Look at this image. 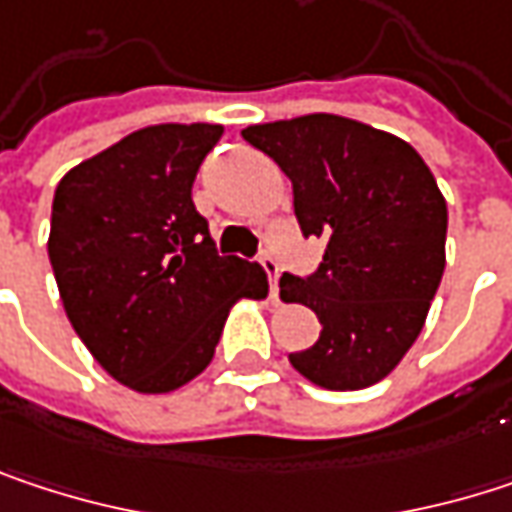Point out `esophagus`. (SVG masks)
I'll return each instance as SVG.
<instances>
[{
	"label": "esophagus",
	"mask_w": 512,
	"mask_h": 512,
	"mask_svg": "<svg viewBox=\"0 0 512 512\" xmlns=\"http://www.w3.org/2000/svg\"><path fill=\"white\" fill-rule=\"evenodd\" d=\"M257 263H260V269H263V272H266V278H269V293H272V299H278V272H281L278 260L263 252V255L257 257Z\"/></svg>",
	"instance_id": "esophagus-1"
}]
</instances>
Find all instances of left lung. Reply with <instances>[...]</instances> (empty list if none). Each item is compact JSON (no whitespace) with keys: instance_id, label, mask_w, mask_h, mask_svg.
Returning <instances> with one entry per match:
<instances>
[{"instance_id":"obj_1","label":"left lung","mask_w":512,"mask_h":512,"mask_svg":"<svg viewBox=\"0 0 512 512\" xmlns=\"http://www.w3.org/2000/svg\"><path fill=\"white\" fill-rule=\"evenodd\" d=\"M293 183L305 237H323L314 272L281 278L284 302L308 305L320 338L290 353L314 385L356 391L388 376L421 335L445 272L448 204L412 145L341 115L246 127Z\"/></svg>"}]
</instances>
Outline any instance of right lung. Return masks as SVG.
<instances>
[{"instance_id": "right-lung-1", "label": "right lung", "mask_w": 512, "mask_h": 512, "mask_svg": "<svg viewBox=\"0 0 512 512\" xmlns=\"http://www.w3.org/2000/svg\"><path fill=\"white\" fill-rule=\"evenodd\" d=\"M219 124H159L67 171L52 198L50 263L70 326L118 382L165 394L216 353L237 299L266 275L219 255L192 183Z\"/></svg>"}]
</instances>
